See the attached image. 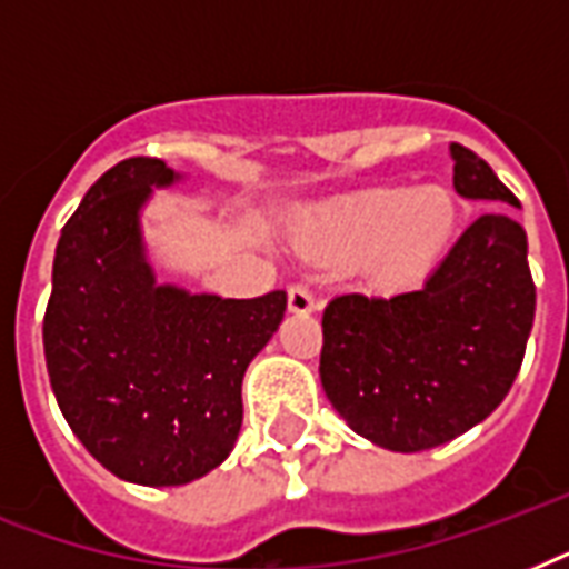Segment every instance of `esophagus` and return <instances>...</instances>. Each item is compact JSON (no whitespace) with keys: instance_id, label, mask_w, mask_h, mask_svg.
<instances>
[{"instance_id":"1","label":"esophagus","mask_w":569,"mask_h":569,"mask_svg":"<svg viewBox=\"0 0 569 569\" xmlns=\"http://www.w3.org/2000/svg\"><path fill=\"white\" fill-rule=\"evenodd\" d=\"M316 310H319V303H316V298H312L307 286H289V312H295V316H310Z\"/></svg>"}]
</instances>
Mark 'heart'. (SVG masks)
<instances>
[{"mask_svg":"<svg viewBox=\"0 0 569 569\" xmlns=\"http://www.w3.org/2000/svg\"><path fill=\"white\" fill-rule=\"evenodd\" d=\"M458 221V200L442 186L375 189L319 214L307 239L339 257H369L375 280L401 289L440 262Z\"/></svg>","mask_w":569,"mask_h":569,"instance_id":"1","label":"heart"}]
</instances>
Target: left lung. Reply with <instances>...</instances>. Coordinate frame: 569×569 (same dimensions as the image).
Instances as JSON below:
<instances>
[{"instance_id": "1", "label": "left lung", "mask_w": 569, "mask_h": 569, "mask_svg": "<svg viewBox=\"0 0 569 569\" xmlns=\"http://www.w3.org/2000/svg\"><path fill=\"white\" fill-rule=\"evenodd\" d=\"M455 191L520 206L493 168L449 147ZM535 321L526 230L508 212L467 227L422 289L339 295L321 316V387L375 446L425 451L485 422L520 372Z\"/></svg>"}]
</instances>
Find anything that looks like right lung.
<instances>
[{
  "mask_svg": "<svg viewBox=\"0 0 569 569\" xmlns=\"http://www.w3.org/2000/svg\"><path fill=\"white\" fill-rule=\"evenodd\" d=\"M180 180L147 156L102 173L61 230L43 316L67 425L109 472L144 487L189 485L227 460L241 378L286 312V292L239 301L156 280L141 209Z\"/></svg>",
  "mask_w": 569,
  "mask_h": 569,
  "instance_id": "add662e5",
  "label": "right lung"
}]
</instances>
